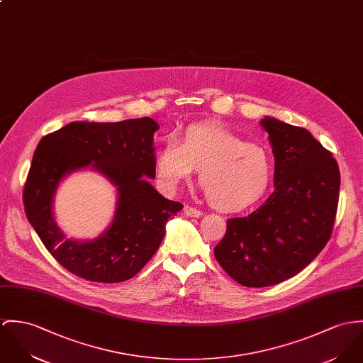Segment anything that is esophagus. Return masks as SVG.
Wrapping results in <instances>:
<instances>
[{
	"label": "esophagus",
	"instance_id": "esophagus-1",
	"mask_svg": "<svg viewBox=\"0 0 363 363\" xmlns=\"http://www.w3.org/2000/svg\"><path fill=\"white\" fill-rule=\"evenodd\" d=\"M183 211H184V213L187 215V216H190V218H199L201 215H202V212L197 209V208H194V206H190V205H186L184 208H183Z\"/></svg>",
	"mask_w": 363,
	"mask_h": 363
}]
</instances>
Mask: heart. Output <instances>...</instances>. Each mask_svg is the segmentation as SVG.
<instances>
[{"instance_id":"heart-1","label":"heart","mask_w":363,"mask_h":363,"mask_svg":"<svg viewBox=\"0 0 363 363\" xmlns=\"http://www.w3.org/2000/svg\"><path fill=\"white\" fill-rule=\"evenodd\" d=\"M193 170L208 202L222 212H240L264 197L272 180V160L262 145L218 123H197L167 141L155 157L161 186L174 190Z\"/></svg>"}]
</instances>
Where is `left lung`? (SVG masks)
Wrapping results in <instances>:
<instances>
[{
    "instance_id": "1",
    "label": "left lung",
    "mask_w": 363,
    "mask_h": 363,
    "mask_svg": "<svg viewBox=\"0 0 363 363\" xmlns=\"http://www.w3.org/2000/svg\"><path fill=\"white\" fill-rule=\"evenodd\" d=\"M274 155V191L245 218L228 219L215 258L233 280L266 287L299 273L325 248L335 220L337 161L306 129L261 122Z\"/></svg>"
}]
</instances>
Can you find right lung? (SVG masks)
Segmentation results:
<instances>
[{"label": "right lung", "mask_w": 363, "mask_h": 363, "mask_svg": "<svg viewBox=\"0 0 363 363\" xmlns=\"http://www.w3.org/2000/svg\"><path fill=\"white\" fill-rule=\"evenodd\" d=\"M151 118L116 123L72 122L44 135L23 187L28 220L54 259L90 281L119 283L137 274L157 252L166 222L183 205L162 197L148 182L155 177ZM93 165L118 187L113 225L93 242L65 240L52 216V198L67 172Z\"/></svg>", "instance_id": "add662e5"}]
</instances>
